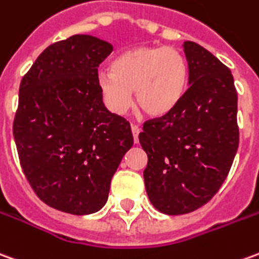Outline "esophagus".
<instances>
[{
  "label": "esophagus",
  "instance_id": "esophagus-1",
  "mask_svg": "<svg viewBox=\"0 0 259 259\" xmlns=\"http://www.w3.org/2000/svg\"><path fill=\"white\" fill-rule=\"evenodd\" d=\"M132 133H133L135 143H139V133H140V127H139L137 124H132Z\"/></svg>",
  "mask_w": 259,
  "mask_h": 259
}]
</instances>
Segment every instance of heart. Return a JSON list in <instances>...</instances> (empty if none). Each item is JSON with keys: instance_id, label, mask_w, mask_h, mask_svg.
<instances>
[{"instance_id": "1", "label": "heart", "mask_w": 259, "mask_h": 259, "mask_svg": "<svg viewBox=\"0 0 259 259\" xmlns=\"http://www.w3.org/2000/svg\"><path fill=\"white\" fill-rule=\"evenodd\" d=\"M111 68L98 75V88L105 105L117 115L132 106L133 91L137 105L153 117L172 112L185 94L188 66L177 49H132L120 54Z\"/></svg>"}]
</instances>
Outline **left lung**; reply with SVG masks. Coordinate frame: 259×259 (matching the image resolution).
<instances>
[{"mask_svg": "<svg viewBox=\"0 0 259 259\" xmlns=\"http://www.w3.org/2000/svg\"><path fill=\"white\" fill-rule=\"evenodd\" d=\"M188 90L168 115L143 123L148 199L165 214H185L210 200L238 148L237 91L229 67L195 41L184 43Z\"/></svg>", "mask_w": 259, "mask_h": 259, "instance_id": "left-lung-1", "label": "left lung"}]
</instances>
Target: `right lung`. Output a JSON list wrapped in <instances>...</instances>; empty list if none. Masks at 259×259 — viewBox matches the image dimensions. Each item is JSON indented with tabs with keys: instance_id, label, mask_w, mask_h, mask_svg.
Returning a JSON list of instances; mask_svg holds the SVG:
<instances>
[{
	"instance_id": "obj_1",
	"label": "right lung",
	"mask_w": 259,
	"mask_h": 259,
	"mask_svg": "<svg viewBox=\"0 0 259 259\" xmlns=\"http://www.w3.org/2000/svg\"><path fill=\"white\" fill-rule=\"evenodd\" d=\"M112 50L74 35L45 49L21 81L12 126L19 162L37 198L57 210L102 209L133 146L130 123L105 108L98 88V67Z\"/></svg>"
}]
</instances>
